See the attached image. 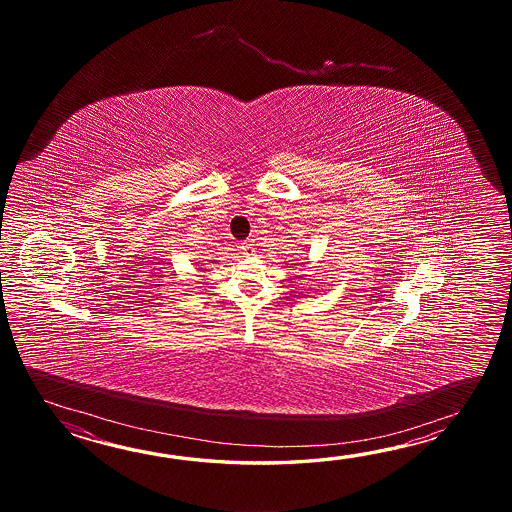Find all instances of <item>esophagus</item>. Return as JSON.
Returning <instances> with one entry per match:
<instances>
[{
	"instance_id": "34e87169",
	"label": "esophagus",
	"mask_w": 512,
	"mask_h": 512,
	"mask_svg": "<svg viewBox=\"0 0 512 512\" xmlns=\"http://www.w3.org/2000/svg\"><path fill=\"white\" fill-rule=\"evenodd\" d=\"M241 254H243V258H251L254 256V247H252L251 241H245V243H241Z\"/></svg>"
}]
</instances>
